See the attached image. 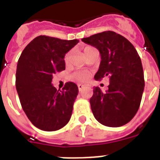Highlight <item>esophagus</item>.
Listing matches in <instances>:
<instances>
[{
  "mask_svg": "<svg viewBox=\"0 0 160 160\" xmlns=\"http://www.w3.org/2000/svg\"><path fill=\"white\" fill-rule=\"evenodd\" d=\"M84 84H78V89H79V90H80V91H81V90H82V89L84 88Z\"/></svg>",
  "mask_w": 160,
  "mask_h": 160,
  "instance_id": "obj_1",
  "label": "esophagus"
}]
</instances>
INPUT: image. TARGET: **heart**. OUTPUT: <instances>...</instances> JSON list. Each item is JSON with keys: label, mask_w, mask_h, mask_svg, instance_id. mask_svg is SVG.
Instances as JSON below:
<instances>
[{"label": "heart", "mask_w": 160, "mask_h": 160, "mask_svg": "<svg viewBox=\"0 0 160 160\" xmlns=\"http://www.w3.org/2000/svg\"><path fill=\"white\" fill-rule=\"evenodd\" d=\"M92 49H93V48H92V47H85L84 48V55H86L87 53L89 52V51H91ZM70 58H71V53H67L66 56H65V62H66V63H68L69 61H70ZM89 76V72H87L85 71H77L72 75V78H73L74 80H78V81H85L86 80H88Z\"/></svg>", "instance_id": "heart-1"}]
</instances>
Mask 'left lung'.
I'll use <instances>...</instances> for the list:
<instances>
[{"mask_svg": "<svg viewBox=\"0 0 160 160\" xmlns=\"http://www.w3.org/2000/svg\"><path fill=\"white\" fill-rule=\"evenodd\" d=\"M99 51L101 62L94 79L109 77L106 93L94 87L89 102L98 122L122 127L134 118L145 86L143 67L137 51L128 40L113 31H104L81 39Z\"/></svg>", "mask_w": 160, "mask_h": 160, "instance_id": "1", "label": "left lung"}]
</instances>
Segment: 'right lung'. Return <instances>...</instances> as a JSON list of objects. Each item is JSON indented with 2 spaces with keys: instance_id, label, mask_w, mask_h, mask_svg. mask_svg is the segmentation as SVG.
<instances>
[{
  "instance_id": "obj_1",
  "label": "right lung",
  "mask_w": 160,
  "mask_h": 160,
  "mask_svg": "<svg viewBox=\"0 0 160 160\" xmlns=\"http://www.w3.org/2000/svg\"><path fill=\"white\" fill-rule=\"evenodd\" d=\"M79 40L38 36L25 47L17 64L15 86L22 108L33 125L54 132L67 125L78 95L75 83L62 90L52 84L54 74L66 69L64 58Z\"/></svg>"
}]
</instances>
